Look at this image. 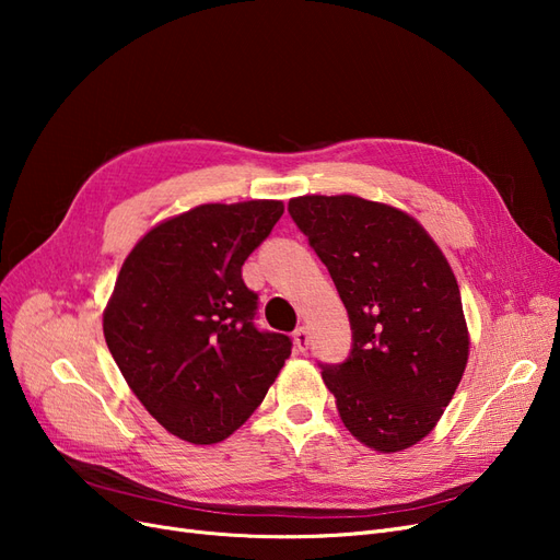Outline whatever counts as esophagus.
Wrapping results in <instances>:
<instances>
[{
	"mask_svg": "<svg viewBox=\"0 0 560 560\" xmlns=\"http://www.w3.org/2000/svg\"><path fill=\"white\" fill-rule=\"evenodd\" d=\"M292 341H294L296 352H306V350H308V343H311V331H308L306 327H299V329L294 331V336H292Z\"/></svg>",
	"mask_w": 560,
	"mask_h": 560,
	"instance_id": "34e87169",
	"label": "esophagus"
}]
</instances>
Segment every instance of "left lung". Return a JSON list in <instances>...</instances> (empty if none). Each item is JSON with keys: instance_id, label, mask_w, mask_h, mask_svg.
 <instances>
[{"instance_id": "left-lung-1", "label": "left lung", "mask_w": 560, "mask_h": 560, "mask_svg": "<svg viewBox=\"0 0 560 560\" xmlns=\"http://www.w3.org/2000/svg\"><path fill=\"white\" fill-rule=\"evenodd\" d=\"M290 214L329 268L350 317L348 362L322 381L346 430L378 453L422 442L463 381L460 287L418 219L352 194L296 196Z\"/></svg>"}]
</instances>
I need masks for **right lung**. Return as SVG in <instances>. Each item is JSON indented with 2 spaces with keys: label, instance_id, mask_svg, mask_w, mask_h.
I'll use <instances>...</instances> for the list:
<instances>
[{
  "label": "right lung",
  "instance_id": "obj_1",
  "mask_svg": "<svg viewBox=\"0 0 560 560\" xmlns=\"http://www.w3.org/2000/svg\"><path fill=\"white\" fill-rule=\"evenodd\" d=\"M282 200L206 202L149 229L103 313L128 387L161 425L198 446L238 430L278 378L292 341L254 327L243 264L282 217Z\"/></svg>",
  "mask_w": 560,
  "mask_h": 560
}]
</instances>
